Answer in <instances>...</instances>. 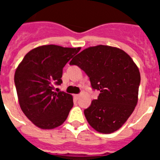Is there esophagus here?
I'll list each match as a JSON object with an SVG mask.
<instances>
[{"mask_svg":"<svg viewBox=\"0 0 160 160\" xmlns=\"http://www.w3.org/2000/svg\"><path fill=\"white\" fill-rule=\"evenodd\" d=\"M73 97H74V98H76V99H78L79 97H80V94H73Z\"/></svg>","mask_w":160,"mask_h":160,"instance_id":"esophagus-1","label":"esophagus"}]
</instances>
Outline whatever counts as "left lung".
Listing matches in <instances>:
<instances>
[{"mask_svg": "<svg viewBox=\"0 0 160 160\" xmlns=\"http://www.w3.org/2000/svg\"><path fill=\"white\" fill-rule=\"evenodd\" d=\"M70 64L84 70L100 91L84 111L88 123L102 134L122 128L138 102L140 73L133 59L119 48L98 45L83 49Z\"/></svg>", "mask_w": 160, "mask_h": 160, "instance_id": "obj_1", "label": "left lung"}]
</instances>
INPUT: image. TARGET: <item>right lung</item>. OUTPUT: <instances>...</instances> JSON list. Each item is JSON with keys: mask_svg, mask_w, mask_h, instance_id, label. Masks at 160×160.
Returning a JSON list of instances; mask_svg holds the SVG:
<instances>
[{"mask_svg": "<svg viewBox=\"0 0 160 160\" xmlns=\"http://www.w3.org/2000/svg\"><path fill=\"white\" fill-rule=\"evenodd\" d=\"M81 49L45 45L31 49L14 74L18 102L25 115L36 127L54 129L66 120L73 107V96L53 91L62 82L65 65Z\"/></svg>", "mask_w": 160, "mask_h": 160, "instance_id": "add662e5", "label": "right lung"}]
</instances>
